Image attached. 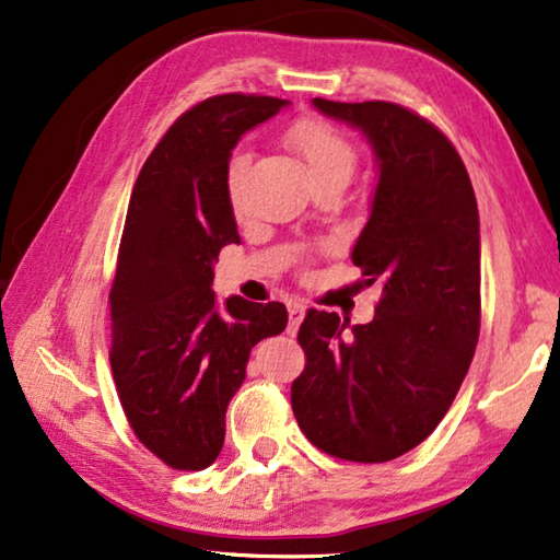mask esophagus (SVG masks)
<instances>
[{
  "instance_id": "34e87169",
  "label": "esophagus",
  "mask_w": 560,
  "mask_h": 560,
  "mask_svg": "<svg viewBox=\"0 0 560 560\" xmlns=\"http://www.w3.org/2000/svg\"><path fill=\"white\" fill-rule=\"evenodd\" d=\"M288 315H290V332H295L300 328L305 317V305L303 303H288Z\"/></svg>"
}]
</instances>
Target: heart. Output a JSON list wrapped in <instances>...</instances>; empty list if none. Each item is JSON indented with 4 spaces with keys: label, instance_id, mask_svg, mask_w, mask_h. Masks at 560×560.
Masks as SVG:
<instances>
[{
    "label": "heart",
    "instance_id": "b5f03b06",
    "mask_svg": "<svg viewBox=\"0 0 560 560\" xmlns=\"http://www.w3.org/2000/svg\"><path fill=\"white\" fill-rule=\"evenodd\" d=\"M285 142L303 160L313 185L325 183V179H340V183L348 185L352 170H355V150L338 130L317 122V119H300L288 130ZM247 158L243 152H237L228 167V195L232 205H237L240 200Z\"/></svg>",
    "mask_w": 560,
    "mask_h": 560
}]
</instances>
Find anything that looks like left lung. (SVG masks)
<instances>
[{
	"label": "left lung",
	"instance_id": "8db88e82",
	"mask_svg": "<svg viewBox=\"0 0 560 560\" xmlns=\"http://www.w3.org/2000/svg\"><path fill=\"white\" fill-rule=\"evenodd\" d=\"M373 150L377 185L352 262L383 298L368 325L307 310L292 412L317 448L385 463L453 406L480 330V222L468 170L441 130L390 102L313 100Z\"/></svg>",
	"mask_w": 560,
	"mask_h": 560
}]
</instances>
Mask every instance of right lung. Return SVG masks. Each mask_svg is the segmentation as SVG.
<instances>
[{
    "instance_id": "1",
    "label": "right lung",
    "mask_w": 560,
    "mask_h": 560,
    "mask_svg": "<svg viewBox=\"0 0 560 560\" xmlns=\"http://www.w3.org/2000/svg\"><path fill=\"white\" fill-rule=\"evenodd\" d=\"M288 100L220 94L170 127L127 208L112 282L109 363L135 435L177 470H202L225 443V412L250 350L288 325L282 303H218L214 260L240 243L228 167L247 130Z\"/></svg>"
}]
</instances>
